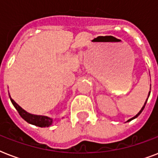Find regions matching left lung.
Wrapping results in <instances>:
<instances>
[{
    "mask_svg": "<svg viewBox=\"0 0 158 158\" xmlns=\"http://www.w3.org/2000/svg\"><path fill=\"white\" fill-rule=\"evenodd\" d=\"M150 86H151V85H150ZM150 89H151V88H150ZM149 95H150V91H149V93H148V97H149ZM148 98H147V100H146V102H145L144 105H143V107H142V109H141V110H139V112L138 113L137 115H135V116H134V117H133V118H131V119H130V120H127V122H129V121H130V120H134V119H135V118H136V117H138V116H139V115L140 114H141V112H142V111H143V109H144V107H145V105H146V103H147Z\"/></svg>",
    "mask_w": 158,
    "mask_h": 158,
    "instance_id": "1",
    "label": "left lung"
}]
</instances>
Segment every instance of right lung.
Wrapping results in <instances>:
<instances>
[{"label":"right lung","mask_w":158,"mask_h":158,"mask_svg":"<svg viewBox=\"0 0 158 158\" xmlns=\"http://www.w3.org/2000/svg\"><path fill=\"white\" fill-rule=\"evenodd\" d=\"M10 101L14 105V106L15 107L16 110H18L19 114L20 115L21 117L23 118L24 120H26L28 123L36 125V126H38V127H48V126L52 125L53 120L52 118L44 116V115H33V114L27 112L26 110H23V108L16 103L11 98L10 96Z\"/></svg>","instance_id":"add662e5"}]
</instances>
